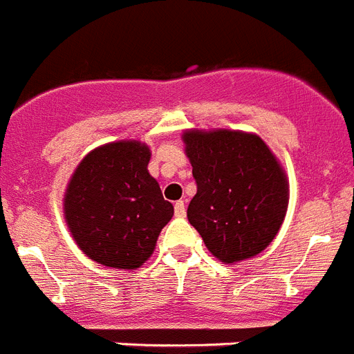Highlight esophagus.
I'll use <instances>...</instances> for the list:
<instances>
[{"label": "esophagus", "instance_id": "34e87169", "mask_svg": "<svg viewBox=\"0 0 354 354\" xmlns=\"http://www.w3.org/2000/svg\"><path fill=\"white\" fill-rule=\"evenodd\" d=\"M175 216H179V218H183L184 214H186V206H184V202L179 201L175 202Z\"/></svg>", "mask_w": 354, "mask_h": 354}]
</instances>
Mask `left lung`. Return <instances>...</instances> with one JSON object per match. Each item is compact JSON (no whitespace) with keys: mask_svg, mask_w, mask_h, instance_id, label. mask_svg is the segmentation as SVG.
<instances>
[{"mask_svg":"<svg viewBox=\"0 0 354 354\" xmlns=\"http://www.w3.org/2000/svg\"><path fill=\"white\" fill-rule=\"evenodd\" d=\"M197 193L188 220L223 263L252 258L276 238L288 207V180L265 141L241 131H186Z\"/></svg>","mask_w":354,"mask_h":354,"instance_id":"8db88e82","label":"left lung"}]
</instances>
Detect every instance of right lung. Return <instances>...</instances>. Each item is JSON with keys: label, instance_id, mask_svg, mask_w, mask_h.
<instances>
[{"label": "right lung", "instance_id": "right-lung-1", "mask_svg": "<svg viewBox=\"0 0 354 354\" xmlns=\"http://www.w3.org/2000/svg\"><path fill=\"white\" fill-rule=\"evenodd\" d=\"M148 161L150 148L141 141H114L91 150L71 175L64 218L78 249L96 263L140 268L174 216Z\"/></svg>", "mask_w": 354, "mask_h": 354}]
</instances>
